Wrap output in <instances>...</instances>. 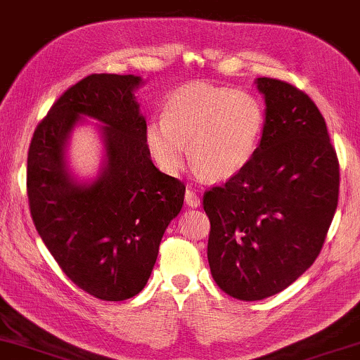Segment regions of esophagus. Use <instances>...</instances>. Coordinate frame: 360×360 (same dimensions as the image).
<instances>
[{
	"mask_svg": "<svg viewBox=\"0 0 360 360\" xmlns=\"http://www.w3.org/2000/svg\"><path fill=\"white\" fill-rule=\"evenodd\" d=\"M184 199H186V205L191 206V207H198L199 205H201V199H199L198 193L194 191L193 188H188V189H186Z\"/></svg>",
	"mask_w": 360,
	"mask_h": 360,
	"instance_id": "1",
	"label": "esophagus"
}]
</instances>
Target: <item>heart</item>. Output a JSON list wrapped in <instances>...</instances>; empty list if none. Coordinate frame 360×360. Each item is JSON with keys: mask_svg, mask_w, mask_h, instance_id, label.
Masks as SVG:
<instances>
[{"mask_svg": "<svg viewBox=\"0 0 360 360\" xmlns=\"http://www.w3.org/2000/svg\"><path fill=\"white\" fill-rule=\"evenodd\" d=\"M265 110L253 94L194 84L171 95L162 119L146 129V144L167 174L183 167L189 144L193 166L207 179H228L257 153Z\"/></svg>", "mask_w": 360, "mask_h": 360, "instance_id": "1", "label": "heart"}]
</instances>
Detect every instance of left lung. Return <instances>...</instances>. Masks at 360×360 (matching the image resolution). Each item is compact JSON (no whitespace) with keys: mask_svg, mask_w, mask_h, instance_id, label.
I'll return each instance as SVG.
<instances>
[{"mask_svg":"<svg viewBox=\"0 0 360 360\" xmlns=\"http://www.w3.org/2000/svg\"><path fill=\"white\" fill-rule=\"evenodd\" d=\"M266 117L253 159L202 196L207 262L229 297L263 300L292 285L319 257L339 201V159L314 101L262 77Z\"/></svg>","mask_w":360,"mask_h":360,"instance_id":"1","label":"left lung"}]
</instances>
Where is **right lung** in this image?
I'll return each mask as SVG.
<instances>
[{
    "instance_id": "right-lung-1",
    "label": "right lung",
    "mask_w": 360,
    "mask_h": 360,
    "mask_svg": "<svg viewBox=\"0 0 360 360\" xmlns=\"http://www.w3.org/2000/svg\"><path fill=\"white\" fill-rule=\"evenodd\" d=\"M134 75L92 73L68 86L34 129L28 149L30 213L65 275L98 300L120 302L146 287L162 235L179 214L186 186L150 161ZM80 115L95 116L108 167L90 186L66 174L63 146Z\"/></svg>"
}]
</instances>
